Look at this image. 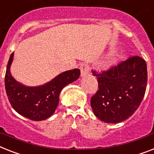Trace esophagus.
I'll return each mask as SVG.
<instances>
[{"label":"esophagus","mask_w":154,"mask_h":154,"mask_svg":"<svg viewBox=\"0 0 154 154\" xmlns=\"http://www.w3.org/2000/svg\"><path fill=\"white\" fill-rule=\"evenodd\" d=\"M80 69H81V74L82 77H85L89 73V66L85 62L81 63V66H80Z\"/></svg>","instance_id":"1"}]
</instances>
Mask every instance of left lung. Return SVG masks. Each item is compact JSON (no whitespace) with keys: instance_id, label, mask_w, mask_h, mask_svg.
Listing matches in <instances>:
<instances>
[{"instance_id":"obj_1","label":"left lung","mask_w":154,"mask_h":154,"mask_svg":"<svg viewBox=\"0 0 154 154\" xmlns=\"http://www.w3.org/2000/svg\"><path fill=\"white\" fill-rule=\"evenodd\" d=\"M92 72L97 77L99 88L91 98L95 116L107 123H118L130 118L146 93V61L139 56H131L106 70Z\"/></svg>"}]
</instances>
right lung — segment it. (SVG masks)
<instances>
[{"mask_svg":"<svg viewBox=\"0 0 154 154\" xmlns=\"http://www.w3.org/2000/svg\"><path fill=\"white\" fill-rule=\"evenodd\" d=\"M14 53L11 54L6 69L5 85L7 97L13 109L31 120L41 121L51 117L57 108L62 88L78 79L81 71H66L43 85L27 87L19 83L10 73Z\"/></svg>","mask_w":154,"mask_h":154,"instance_id":"right-lung-1","label":"right lung"}]
</instances>
